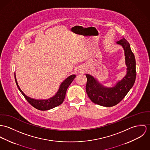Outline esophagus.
Segmentation results:
<instances>
[{"instance_id": "34e87169", "label": "esophagus", "mask_w": 150, "mask_h": 150, "mask_svg": "<svg viewBox=\"0 0 150 150\" xmlns=\"http://www.w3.org/2000/svg\"><path fill=\"white\" fill-rule=\"evenodd\" d=\"M78 73H80V74H83L85 72V69L83 66H81V67L78 68Z\"/></svg>"}]
</instances>
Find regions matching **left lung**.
Segmentation results:
<instances>
[{
    "label": "left lung",
    "instance_id": "8db88e82",
    "mask_svg": "<svg viewBox=\"0 0 150 150\" xmlns=\"http://www.w3.org/2000/svg\"><path fill=\"white\" fill-rule=\"evenodd\" d=\"M117 44L124 48L127 66V75L121 81L113 87L107 88L103 87L92 76L86 74V91L88 97L94 103L106 107L115 106L121 101L133 87L136 79V61L129 42L123 37Z\"/></svg>",
    "mask_w": 150,
    "mask_h": 150
}]
</instances>
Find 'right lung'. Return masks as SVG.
Here are the masks:
<instances>
[{"instance_id":"right-lung-1","label":"right lung","mask_w":150,"mask_h":150,"mask_svg":"<svg viewBox=\"0 0 150 150\" xmlns=\"http://www.w3.org/2000/svg\"><path fill=\"white\" fill-rule=\"evenodd\" d=\"M14 76H15V80H16V82L17 84L18 88L19 90V91H21L22 94L24 96L26 100L32 106H33L34 108H35L38 110H50V109L54 108L61 105L63 103L66 97L67 88L68 86L70 85V84L72 83V82L73 81V80L74 79L76 76L75 75H72L68 76L63 82L62 83L60 86V88L59 89V91H57L56 94L54 97L50 98L48 100H34L26 96L23 93V91L20 89L18 84L16 76V73L14 74Z\"/></svg>"}]
</instances>
